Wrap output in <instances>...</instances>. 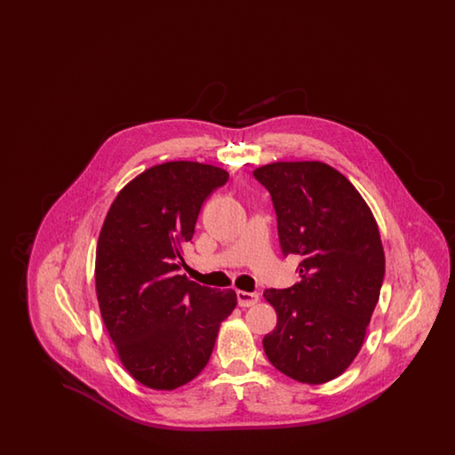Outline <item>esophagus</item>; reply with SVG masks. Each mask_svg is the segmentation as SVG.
<instances>
[{
    "mask_svg": "<svg viewBox=\"0 0 455 455\" xmlns=\"http://www.w3.org/2000/svg\"><path fill=\"white\" fill-rule=\"evenodd\" d=\"M237 302L240 307H254L256 303L259 302V293H251V291L238 290Z\"/></svg>",
    "mask_w": 455,
    "mask_h": 455,
    "instance_id": "obj_1",
    "label": "esophagus"
}]
</instances>
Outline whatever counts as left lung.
<instances>
[{"label":"left lung","instance_id":"obj_1","mask_svg":"<svg viewBox=\"0 0 455 455\" xmlns=\"http://www.w3.org/2000/svg\"><path fill=\"white\" fill-rule=\"evenodd\" d=\"M252 173L273 197L283 254L302 258L300 282L264 291L278 315L264 353L290 379L321 386L363 347L386 275L379 227L356 188L324 162H273Z\"/></svg>","mask_w":455,"mask_h":455}]
</instances>
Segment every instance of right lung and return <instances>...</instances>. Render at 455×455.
Returning a JSON list of instances; mask_svg holds the SVG:
<instances>
[{
	"label": "right lung",
	"mask_w": 455,
	"mask_h": 455,
	"mask_svg": "<svg viewBox=\"0 0 455 455\" xmlns=\"http://www.w3.org/2000/svg\"><path fill=\"white\" fill-rule=\"evenodd\" d=\"M227 180L215 165L165 162L136 175L108 208L97 242V300L123 367L145 387L173 390L197 377L237 305L234 290L179 275L204 199Z\"/></svg>",
	"instance_id": "add662e5"
}]
</instances>
